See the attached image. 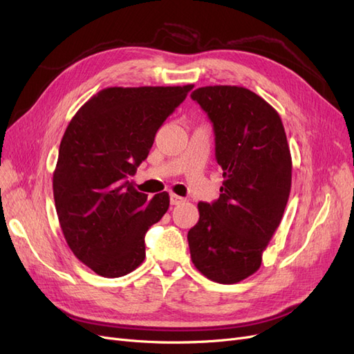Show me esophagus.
<instances>
[{
	"label": "esophagus",
	"instance_id": "obj_1",
	"mask_svg": "<svg viewBox=\"0 0 354 354\" xmlns=\"http://www.w3.org/2000/svg\"><path fill=\"white\" fill-rule=\"evenodd\" d=\"M169 202H171V205H178V203L185 202V199L181 198V196H177V195H174V194H171V195H169Z\"/></svg>",
	"mask_w": 354,
	"mask_h": 354
}]
</instances>
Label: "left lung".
Listing matches in <instances>:
<instances>
[{
	"label": "left lung",
	"instance_id": "8db88e82",
	"mask_svg": "<svg viewBox=\"0 0 354 354\" xmlns=\"http://www.w3.org/2000/svg\"><path fill=\"white\" fill-rule=\"evenodd\" d=\"M190 97L205 111L223 168L220 198L199 202L187 233L190 257L208 279L230 285L261 266L291 192L292 160L281 116L260 95L236 85L201 87Z\"/></svg>",
	"mask_w": 354,
	"mask_h": 354
}]
</instances>
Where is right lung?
Returning <instances> with one entry per match:
<instances>
[{"instance_id":"right-lung-1","label":"right lung","mask_w":354,"mask_h":354,"mask_svg":"<svg viewBox=\"0 0 354 354\" xmlns=\"http://www.w3.org/2000/svg\"><path fill=\"white\" fill-rule=\"evenodd\" d=\"M194 85L111 87L75 113L60 142L53 194L75 257L103 277H120L146 257L145 234L169 207L130 183L155 134Z\"/></svg>"}]
</instances>
